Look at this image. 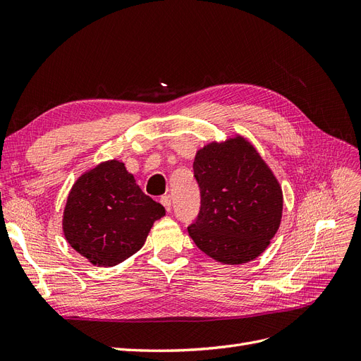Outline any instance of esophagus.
<instances>
[{"label": "esophagus", "instance_id": "esophagus-1", "mask_svg": "<svg viewBox=\"0 0 361 361\" xmlns=\"http://www.w3.org/2000/svg\"><path fill=\"white\" fill-rule=\"evenodd\" d=\"M159 202L162 203V206L166 207V211L167 212H170L171 211V195H162V197L159 199Z\"/></svg>", "mask_w": 361, "mask_h": 361}]
</instances>
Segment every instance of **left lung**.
Masks as SVG:
<instances>
[{"label": "left lung", "instance_id": "left-lung-1", "mask_svg": "<svg viewBox=\"0 0 361 361\" xmlns=\"http://www.w3.org/2000/svg\"><path fill=\"white\" fill-rule=\"evenodd\" d=\"M192 167L202 195L197 221L188 227L194 244L224 265L259 257L283 214V191L265 159L235 134L200 147Z\"/></svg>", "mask_w": 361, "mask_h": 361}]
</instances>
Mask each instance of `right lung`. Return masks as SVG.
Here are the masks:
<instances>
[{
    "mask_svg": "<svg viewBox=\"0 0 361 361\" xmlns=\"http://www.w3.org/2000/svg\"><path fill=\"white\" fill-rule=\"evenodd\" d=\"M164 215V206L141 191L125 162L114 158L73 182L61 227L76 253L94 267L110 268L135 255Z\"/></svg>",
    "mask_w": 361,
    "mask_h": 361,
    "instance_id": "obj_1",
    "label": "right lung"
}]
</instances>
